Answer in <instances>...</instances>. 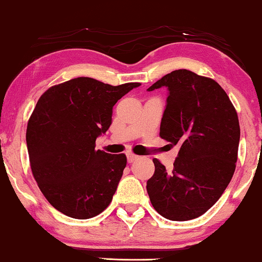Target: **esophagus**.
Returning a JSON list of instances; mask_svg holds the SVG:
<instances>
[{"label":"esophagus","mask_w":262,"mask_h":262,"mask_svg":"<svg viewBox=\"0 0 262 262\" xmlns=\"http://www.w3.org/2000/svg\"><path fill=\"white\" fill-rule=\"evenodd\" d=\"M126 156H127V162L128 163H132V162H134V161H136L139 157L138 155H135V154L131 152V151H127L126 152Z\"/></svg>","instance_id":"34e87169"}]
</instances>
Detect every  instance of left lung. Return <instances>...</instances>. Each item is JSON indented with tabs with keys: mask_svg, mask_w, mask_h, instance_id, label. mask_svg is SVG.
<instances>
[{
	"mask_svg": "<svg viewBox=\"0 0 262 262\" xmlns=\"http://www.w3.org/2000/svg\"><path fill=\"white\" fill-rule=\"evenodd\" d=\"M161 87H167L168 98L160 137L180 150L171 171L152 160L155 173L146 182V191L161 216L189 221L216 204L234 175L238 117L227 93L212 78L179 69L148 91Z\"/></svg>",
	"mask_w": 262,
	"mask_h": 262,
	"instance_id": "1",
	"label": "left lung"
}]
</instances>
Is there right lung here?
I'll list each match as a JSON object with an SVG mask.
<instances>
[{"label": "right lung", "instance_id": "obj_1", "mask_svg": "<svg viewBox=\"0 0 262 262\" xmlns=\"http://www.w3.org/2000/svg\"><path fill=\"white\" fill-rule=\"evenodd\" d=\"M139 85L77 77L38 100L26 131L30 164L41 193L59 212L88 220L112 202L126 156L95 150V141L111 126L118 100Z\"/></svg>", "mask_w": 262, "mask_h": 262}]
</instances>
